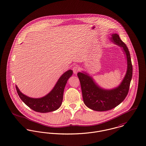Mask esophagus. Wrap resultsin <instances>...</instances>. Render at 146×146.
<instances>
[{
  "label": "esophagus",
  "instance_id": "1",
  "mask_svg": "<svg viewBox=\"0 0 146 146\" xmlns=\"http://www.w3.org/2000/svg\"><path fill=\"white\" fill-rule=\"evenodd\" d=\"M79 70V67L78 66H74V67H73V71L74 74H75L78 73Z\"/></svg>",
  "mask_w": 146,
  "mask_h": 146
}]
</instances>
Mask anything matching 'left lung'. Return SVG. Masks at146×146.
I'll use <instances>...</instances> for the list:
<instances>
[{
    "mask_svg": "<svg viewBox=\"0 0 146 146\" xmlns=\"http://www.w3.org/2000/svg\"><path fill=\"white\" fill-rule=\"evenodd\" d=\"M111 35V42L122 48L127 58V69L120 84L113 89L106 90L98 86L89 74L84 72L77 74L83 102L87 107L96 111H109L121 103L128 93L132 77V65L127 46L122 41L118 34H112Z\"/></svg>",
    "mask_w": 146,
    "mask_h": 146,
    "instance_id": "8db88e82",
    "label": "left lung"
}]
</instances>
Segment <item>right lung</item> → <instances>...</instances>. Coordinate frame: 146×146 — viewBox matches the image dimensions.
Wrapping results in <instances>:
<instances>
[{"label": "right lung", "mask_w": 146, "mask_h": 146, "mask_svg": "<svg viewBox=\"0 0 146 146\" xmlns=\"http://www.w3.org/2000/svg\"><path fill=\"white\" fill-rule=\"evenodd\" d=\"M73 74L72 70H68L64 73L58 80L52 90L46 96L38 98L29 97L22 93L17 86L16 90L23 102L30 108L37 112L47 113L54 111L61 106L63 92L68 79Z\"/></svg>", "instance_id": "1"}]
</instances>
